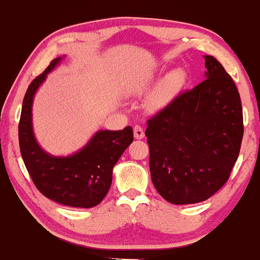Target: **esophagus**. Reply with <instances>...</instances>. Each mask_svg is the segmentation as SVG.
Returning <instances> with one entry per match:
<instances>
[{
  "mask_svg": "<svg viewBox=\"0 0 260 260\" xmlns=\"http://www.w3.org/2000/svg\"><path fill=\"white\" fill-rule=\"evenodd\" d=\"M144 136H145L144 129H143L142 127L138 126V124H137V126H134V138H136V139H143V138H144Z\"/></svg>",
  "mask_w": 260,
  "mask_h": 260,
  "instance_id": "1",
  "label": "esophagus"
}]
</instances>
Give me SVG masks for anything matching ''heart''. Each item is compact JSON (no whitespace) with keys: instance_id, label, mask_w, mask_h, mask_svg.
Instances as JSON below:
<instances>
[{"instance_id":"heart-1","label":"heart","mask_w":260,"mask_h":260,"mask_svg":"<svg viewBox=\"0 0 260 260\" xmlns=\"http://www.w3.org/2000/svg\"><path fill=\"white\" fill-rule=\"evenodd\" d=\"M161 74H162V70H153L150 72L142 74L133 80L129 86V91L136 95L144 94L149 89L153 88L155 83L160 79ZM187 72L182 68H175V70L170 71L157 83L154 90L149 95V107L155 111H161V110H165L171 106L183 91L184 86L187 84Z\"/></svg>"}]
</instances>
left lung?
<instances>
[{
  "label": "left lung",
  "instance_id": "obj_1",
  "mask_svg": "<svg viewBox=\"0 0 260 260\" xmlns=\"http://www.w3.org/2000/svg\"><path fill=\"white\" fill-rule=\"evenodd\" d=\"M205 79L148 121L151 181L172 204L210 198L229 180L240 154V92L222 64L204 56Z\"/></svg>",
  "mask_w": 260,
  "mask_h": 260
}]
</instances>
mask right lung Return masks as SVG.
<instances>
[{"label":"right lung","mask_w":260,"mask_h":260,"mask_svg":"<svg viewBox=\"0 0 260 260\" xmlns=\"http://www.w3.org/2000/svg\"><path fill=\"white\" fill-rule=\"evenodd\" d=\"M55 58L25 92L18 136L25 168L46 198L73 208H92L105 198L112 183V170L133 142V129L96 131L88 143L70 155H52L40 147L32 128V103L47 74L61 63Z\"/></svg>","instance_id":"right-lung-1"}]
</instances>
